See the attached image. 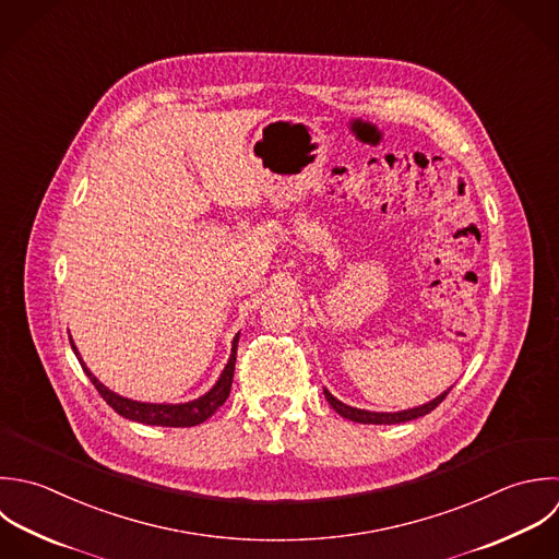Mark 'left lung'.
<instances>
[{
    "mask_svg": "<svg viewBox=\"0 0 559 559\" xmlns=\"http://www.w3.org/2000/svg\"><path fill=\"white\" fill-rule=\"evenodd\" d=\"M451 390H447L444 394H440L438 399L420 405V407H414V409H405V412H396V414H383V412H366V409H357V407H350V405H344L342 401H337L329 390H324V396L329 401V405L342 416V418H348L353 423H361V425H399V423H407V420H416L420 416H427L431 414L449 394Z\"/></svg>",
    "mask_w": 559,
    "mask_h": 559,
    "instance_id": "8db88e82",
    "label": "left lung"
}]
</instances>
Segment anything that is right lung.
Wrapping results in <instances>:
<instances>
[{"mask_svg": "<svg viewBox=\"0 0 559 559\" xmlns=\"http://www.w3.org/2000/svg\"><path fill=\"white\" fill-rule=\"evenodd\" d=\"M71 342V348L82 366V370L86 372V377L91 379V383L95 385V390L99 392V396L123 418L128 420H134V423H141V425H154V427H195L204 420H209L228 399L230 394V385H233V372H235V359H237V342H239V335H235L233 340V350H230V357H228V364L224 368V372L219 374L217 383L200 399L195 401H189V403H180V405H158V403H139V401H132V399H126V396H119L115 392H110L106 385H102L93 374L91 370L84 366L73 340L69 337Z\"/></svg>", "mask_w": 559, "mask_h": 559, "instance_id": "add662e5", "label": "right lung"}]
</instances>
